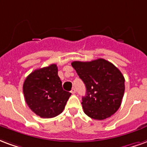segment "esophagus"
I'll list each match as a JSON object with an SVG mask.
<instances>
[{
	"mask_svg": "<svg viewBox=\"0 0 147 147\" xmlns=\"http://www.w3.org/2000/svg\"><path fill=\"white\" fill-rule=\"evenodd\" d=\"M71 94H75V93H76V90L73 88L72 90H71Z\"/></svg>",
	"mask_w": 147,
	"mask_h": 147,
	"instance_id": "esophagus-1",
	"label": "esophagus"
}]
</instances>
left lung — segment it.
<instances>
[{"mask_svg":"<svg viewBox=\"0 0 147 147\" xmlns=\"http://www.w3.org/2000/svg\"><path fill=\"white\" fill-rule=\"evenodd\" d=\"M71 66L86 88L82 98L85 114L104 120L120 107L125 93V78L112 63L99 58L92 61H73Z\"/></svg>","mask_w":147,"mask_h":147,"instance_id":"obj_1","label":"left lung"}]
</instances>
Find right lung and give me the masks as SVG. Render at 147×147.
Masks as SVG:
<instances>
[{"label":"right lung","instance_id":"obj_1","mask_svg":"<svg viewBox=\"0 0 147 147\" xmlns=\"http://www.w3.org/2000/svg\"><path fill=\"white\" fill-rule=\"evenodd\" d=\"M23 93L29 108L43 118L60 115L71 94L63 90L55 64L29 74L23 83Z\"/></svg>","mask_w":147,"mask_h":147}]
</instances>
